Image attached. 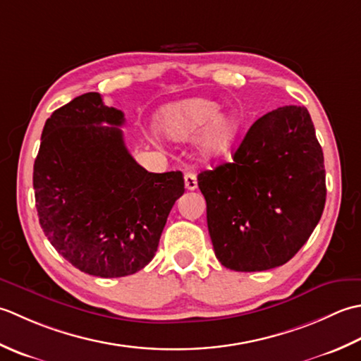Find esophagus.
<instances>
[{
  "label": "esophagus",
  "instance_id": "esophagus-1",
  "mask_svg": "<svg viewBox=\"0 0 361 361\" xmlns=\"http://www.w3.org/2000/svg\"><path fill=\"white\" fill-rule=\"evenodd\" d=\"M183 180H185V188L187 190H195L197 187V179L193 171H187L183 176Z\"/></svg>",
  "mask_w": 361,
  "mask_h": 361
}]
</instances>
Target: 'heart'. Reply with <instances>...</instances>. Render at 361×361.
Wrapping results in <instances>:
<instances>
[{
  "label": "heart",
  "mask_w": 361,
  "mask_h": 361,
  "mask_svg": "<svg viewBox=\"0 0 361 361\" xmlns=\"http://www.w3.org/2000/svg\"><path fill=\"white\" fill-rule=\"evenodd\" d=\"M159 126L174 140H188L202 132L200 148L204 156L221 157L237 138L238 121L231 114H219L215 101L191 98L161 109Z\"/></svg>",
  "instance_id": "1"
}]
</instances>
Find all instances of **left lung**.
I'll use <instances>...</instances> for the list:
<instances>
[{"mask_svg": "<svg viewBox=\"0 0 361 361\" xmlns=\"http://www.w3.org/2000/svg\"><path fill=\"white\" fill-rule=\"evenodd\" d=\"M213 251L233 271L281 267L302 247L326 204L324 156L305 107L257 120L233 160L197 174Z\"/></svg>", "mask_w": 361, "mask_h": 361, "instance_id": "8db88e82", "label": "left lung"}]
</instances>
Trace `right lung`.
<instances>
[{
    "mask_svg": "<svg viewBox=\"0 0 361 361\" xmlns=\"http://www.w3.org/2000/svg\"><path fill=\"white\" fill-rule=\"evenodd\" d=\"M124 114L84 93L45 123L34 161L35 207L49 243L97 277L137 273L157 252L180 171L149 173L124 146ZM109 123V127H102Z\"/></svg>",
    "mask_w": 361,
    "mask_h": 361,
    "instance_id": "right-lung-1",
    "label": "right lung"
}]
</instances>
